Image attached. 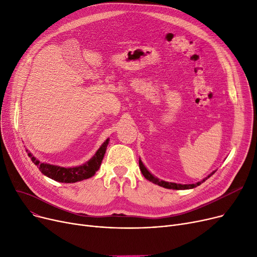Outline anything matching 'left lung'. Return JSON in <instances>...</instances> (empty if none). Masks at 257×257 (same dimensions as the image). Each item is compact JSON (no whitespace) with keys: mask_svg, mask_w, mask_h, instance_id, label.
Segmentation results:
<instances>
[{"mask_svg":"<svg viewBox=\"0 0 257 257\" xmlns=\"http://www.w3.org/2000/svg\"><path fill=\"white\" fill-rule=\"evenodd\" d=\"M139 164H140V169H141V171H142V174L144 175V177L146 178V179H148L149 181H151V182H153V183H155V184H157V185H159V186H163V187H165V188H170V190H190V188H194V187H197L198 185H200L201 183H203L207 178H209L211 175H213L214 174V172L215 171H213L211 174H209L208 176L206 177V178H204L203 180L202 181H199V182H197V183H193V184H180V183H174V182H167V181H164V180H159L158 178H156V177H154L153 175L147 170V168L144 166V164L142 163V160L140 159V161H139Z\"/></svg>","mask_w":257,"mask_h":257,"instance_id":"8db88e82","label":"left lung"}]
</instances>
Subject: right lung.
Instances as JSON below:
<instances>
[{
    "mask_svg": "<svg viewBox=\"0 0 257 257\" xmlns=\"http://www.w3.org/2000/svg\"><path fill=\"white\" fill-rule=\"evenodd\" d=\"M108 143H109V139H107L102 144V146L99 148V150L96 152V154H94L86 164H83L82 166H79V167H74V168H63V167H58V166H54L50 164L40 163L38 159H36L30 152H28V150H27V152H28V155L31 158L32 163L35 166H37L39 171L42 172L45 176L58 182L74 183L77 181L90 178L94 174H96V172L99 170L101 166Z\"/></svg>",
    "mask_w": 257,
    "mask_h": 257,
    "instance_id": "right-lung-1",
    "label": "right lung"
}]
</instances>
